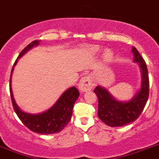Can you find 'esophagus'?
<instances>
[{
	"instance_id": "34e87169",
	"label": "esophagus",
	"mask_w": 159,
	"mask_h": 159,
	"mask_svg": "<svg viewBox=\"0 0 159 159\" xmlns=\"http://www.w3.org/2000/svg\"><path fill=\"white\" fill-rule=\"evenodd\" d=\"M93 87H94L93 81L91 79V77L89 75L82 77L78 84V88L82 91H87V90H91Z\"/></svg>"
}]
</instances>
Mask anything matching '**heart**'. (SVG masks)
Masks as SVG:
<instances>
[{
  "label": "heart",
  "mask_w": 159,
  "mask_h": 159,
  "mask_svg": "<svg viewBox=\"0 0 159 159\" xmlns=\"http://www.w3.org/2000/svg\"><path fill=\"white\" fill-rule=\"evenodd\" d=\"M92 51H93L94 52H97L98 51V48H92ZM111 57V51H105L104 53H103V58H104L105 60H109Z\"/></svg>",
  "instance_id": "obj_1"
}]
</instances>
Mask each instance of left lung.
Returning a JSON list of instances; mask_svg holds the SVG:
<instances>
[{"label":"left lung","instance_id":"obj_1","mask_svg":"<svg viewBox=\"0 0 159 159\" xmlns=\"http://www.w3.org/2000/svg\"><path fill=\"white\" fill-rule=\"evenodd\" d=\"M133 61L138 63L141 70V86L140 91L128 102H121L114 98L107 90L96 86L94 92L98 97V116L107 125L122 127L135 121L141 114L149 97V75L146 64L136 48L133 47Z\"/></svg>","mask_w":159,"mask_h":159}]
</instances>
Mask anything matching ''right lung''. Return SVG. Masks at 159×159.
Returning a JSON list of instances; mask_svg holds the SVG:
<instances>
[{
	"label": "right lung",
	"instance_id": "1",
	"mask_svg": "<svg viewBox=\"0 0 159 159\" xmlns=\"http://www.w3.org/2000/svg\"><path fill=\"white\" fill-rule=\"evenodd\" d=\"M39 40H34L31 42L21 52L19 56L14 64L12 68L10 80H9V91L11 96L12 104L20 120L23 123V125L34 133L40 134H52L61 132L71 120L73 114V107L80 93L75 86L68 89L62 94V95L57 100V102L50 109L40 113V114H29L21 111V109L16 104L14 98V94L11 87V77L14 71V68L18 63L20 57H22L25 53L37 46Z\"/></svg>",
	"mask_w": 159,
	"mask_h": 159
}]
</instances>
